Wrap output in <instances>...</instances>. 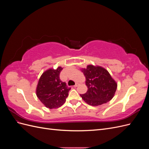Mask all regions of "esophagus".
Returning a JSON list of instances; mask_svg holds the SVG:
<instances>
[{"label": "esophagus", "mask_w": 149, "mask_h": 149, "mask_svg": "<svg viewBox=\"0 0 149 149\" xmlns=\"http://www.w3.org/2000/svg\"><path fill=\"white\" fill-rule=\"evenodd\" d=\"M78 86V83H76L75 85L74 86V88H76V87Z\"/></svg>", "instance_id": "esophagus-1"}]
</instances>
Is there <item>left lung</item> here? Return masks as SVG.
Segmentation results:
<instances>
[{"label": "left lung", "instance_id": "obj_1", "mask_svg": "<svg viewBox=\"0 0 149 149\" xmlns=\"http://www.w3.org/2000/svg\"><path fill=\"white\" fill-rule=\"evenodd\" d=\"M81 71L86 77L87 92L80 94L89 105L97 106L111 101L114 97L118 84L106 69L89 65Z\"/></svg>", "mask_w": 149, "mask_h": 149}]
</instances>
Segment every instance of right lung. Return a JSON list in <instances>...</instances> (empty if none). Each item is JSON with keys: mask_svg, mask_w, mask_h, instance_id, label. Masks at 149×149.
I'll return each mask as SVG.
<instances>
[{"mask_svg": "<svg viewBox=\"0 0 149 149\" xmlns=\"http://www.w3.org/2000/svg\"><path fill=\"white\" fill-rule=\"evenodd\" d=\"M62 70L60 66L56 70L49 69L39 79L36 93L40 101L49 109L59 107L63 104L71 89L60 79Z\"/></svg>", "mask_w": 149, "mask_h": 149, "instance_id": "obj_1", "label": "right lung"}]
</instances>
